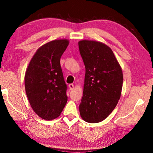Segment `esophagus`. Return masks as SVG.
Returning a JSON list of instances; mask_svg holds the SVG:
<instances>
[{
	"instance_id": "34e87169",
	"label": "esophagus",
	"mask_w": 153,
	"mask_h": 153,
	"mask_svg": "<svg viewBox=\"0 0 153 153\" xmlns=\"http://www.w3.org/2000/svg\"><path fill=\"white\" fill-rule=\"evenodd\" d=\"M69 90H73L74 89V84H69Z\"/></svg>"
}]
</instances>
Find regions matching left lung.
Returning <instances> with one entry per match:
<instances>
[{
    "mask_svg": "<svg viewBox=\"0 0 153 153\" xmlns=\"http://www.w3.org/2000/svg\"><path fill=\"white\" fill-rule=\"evenodd\" d=\"M78 45L85 68L79 114L87 123H100L112 113L120 98L123 70L105 44L84 39Z\"/></svg>",
    "mask_w": 153,
    "mask_h": 153,
    "instance_id": "obj_1",
    "label": "left lung"
}]
</instances>
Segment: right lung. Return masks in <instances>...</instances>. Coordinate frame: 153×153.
Listing matches in <instances>:
<instances>
[{"mask_svg": "<svg viewBox=\"0 0 153 153\" xmlns=\"http://www.w3.org/2000/svg\"><path fill=\"white\" fill-rule=\"evenodd\" d=\"M66 39L44 44L36 51L25 75L29 104L41 118L51 120L60 116L68 101L60 59L69 45Z\"/></svg>", "mask_w": 153, "mask_h": 153, "instance_id": "add662e5", "label": "right lung"}]
</instances>
